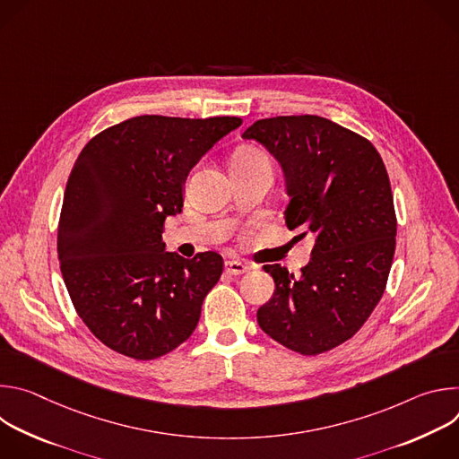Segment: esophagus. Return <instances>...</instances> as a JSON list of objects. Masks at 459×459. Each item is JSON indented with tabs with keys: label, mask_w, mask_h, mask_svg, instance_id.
<instances>
[{
	"label": "esophagus",
	"mask_w": 459,
	"mask_h": 459,
	"mask_svg": "<svg viewBox=\"0 0 459 459\" xmlns=\"http://www.w3.org/2000/svg\"><path fill=\"white\" fill-rule=\"evenodd\" d=\"M248 271V265L243 264V261H238V259H229L225 261V273L227 274H232V276H241Z\"/></svg>",
	"instance_id": "obj_1"
}]
</instances>
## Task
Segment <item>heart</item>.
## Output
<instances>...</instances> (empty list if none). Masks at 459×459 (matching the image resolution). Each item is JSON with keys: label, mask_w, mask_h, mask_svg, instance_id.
<instances>
[{"label": "heart", "mask_w": 459, "mask_h": 459, "mask_svg": "<svg viewBox=\"0 0 459 459\" xmlns=\"http://www.w3.org/2000/svg\"><path fill=\"white\" fill-rule=\"evenodd\" d=\"M238 165H265V167H271V161L264 152L254 151V149H247V151H241V152L236 154L234 167H238Z\"/></svg>", "instance_id": "obj_1"}]
</instances>
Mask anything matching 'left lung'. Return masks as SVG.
<instances>
[{"label":"left lung","instance_id":"1","mask_svg":"<svg viewBox=\"0 0 459 459\" xmlns=\"http://www.w3.org/2000/svg\"><path fill=\"white\" fill-rule=\"evenodd\" d=\"M243 138L283 167L290 202L285 225L310 234V264L294 276L265 265L274 296L257 308L261 331L283 347L316 356L351 340L379 303L396 250V212L376 147L321 116H276Z\"/></svg>","mask_w":459,"mask_h":459}]
</instances>
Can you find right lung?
Returning <instances> with one entry per match:
<instances>
[{"mask_svg":"<svg viewBox=\"0 0 459 459\" xmlns=\"http://www.w3.org/2000/svg\"><path fill=\"white\" fill-rule=\"evenodd\" d=\"M241 117L136 116L105 128L78 156L65 188L57 257L69 296L108 349L149 361L190 338L223 257L165 252L167 216L183 183Z\"/></svg>","mask_w":459,"mask_h":459,"instance_id":"obj_1","label":"right lung"}]
</instances>
